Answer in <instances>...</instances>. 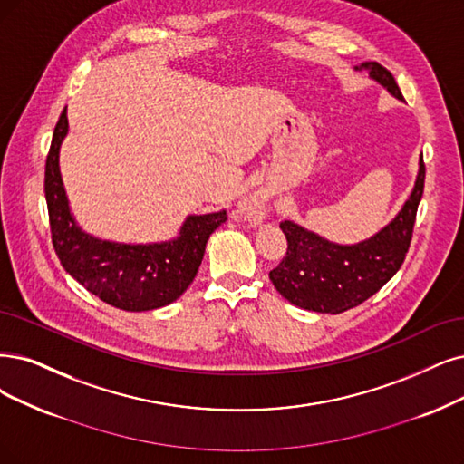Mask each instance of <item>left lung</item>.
Here are the masks:
<instances>
[{
  "label": "left lung",
  "instance_id": "1",
  "mask_svg": "<svg viewBox=\"0 0 464 464\" xmlns=\"http://www.w3.org/2000/svg\"><path fill=\"white\" fill-rule=\"evenodd\" d=\"M355 68L367 71L393 97L403 101L400 85L386 66L369 61ZM424 176L426 168L420 157L415 188L401 212L381 233L353 246L329 243L293 221H281L279 227L288 246L281 264L269 271V279L281 296L304 310L342 314L379 293L405 262L424 191Z\"/></svg>",
  "mask_w": 464,
  "mask_h": 464
}]
</instances>
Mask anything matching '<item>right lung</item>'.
Wrapping results in <instances>:
<instances>
[{
    "label": "right lung",
    "mask_w": 464,
    "mask_h": 464,
    "mask_svg": "<svg viewBox=\"0 0 464 464\" xmlns=\"http://www.w3.org/2000/svg\"><path fill=\"white\" fill-rule=\"evenodd\" d=\"M66 131L63 111L45 159L44 181L51 243L63 267L102 302L126 312L157 310L178 300L193 283L208 237L227 219V212L188 216L176 241L160 245H118L85 235L68 210L59 171Z\"/></svg>",
    "instance_id": "add662e5"
}]
</instances>
